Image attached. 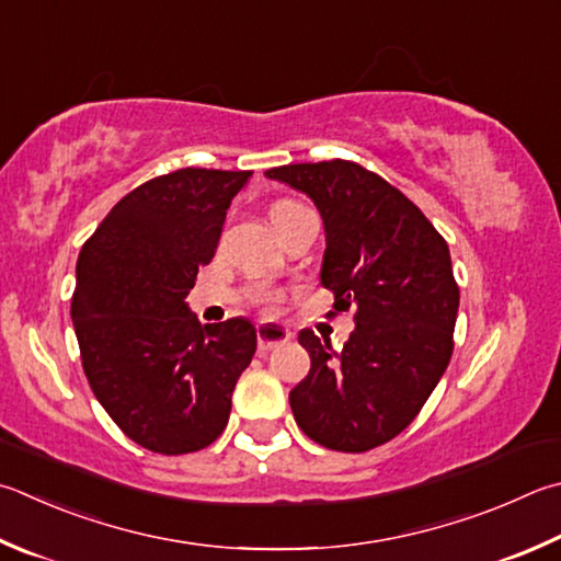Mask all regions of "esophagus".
Masks as SVG:
<instances>
[{
    "instance_id": "34e87169",
    "label": "esophagus",
    "mask_w": 561,
    "mask_h": 561,
    "mask_svg": "<svg viewBox=\"0 0 561 561\" xmlns=\"http://www.w3.org/2000/svg\"><path fill=\"white\" fill-rule=\"evenodd\" d=\"M291 341V331L284 329L279 323H260L257 325V343L260 351H272L277 345H284Z\"/></svg>"
}]
</instances>
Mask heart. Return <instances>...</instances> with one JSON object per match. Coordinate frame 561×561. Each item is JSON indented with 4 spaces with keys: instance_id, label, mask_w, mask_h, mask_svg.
I'll list each match as a JSON object with an SVG mask.
<instances>
[{
    "instance_id": "heart-1",
    "label": "heart",
    "mask_w": 561,
    "mask_h": 561,
    "mask_svg": "<svg viewBox=\"0 0 561 561\" xmlns=\"http://www.w3.org/2000/svg\"><path fill=\"white\" fill-rule=\"evenodd\" d=\"M294 208H301V206H299V203H291V201H282V203H277V206L272 208V216H274V213H284V210H294ZM257 301H260V304H267V307H270V304L277 301V294L262 289V291L257 294Z\"/></svg>"
}]
</instances>
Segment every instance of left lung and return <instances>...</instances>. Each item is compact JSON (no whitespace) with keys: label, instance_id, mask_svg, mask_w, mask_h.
Returning <instances> with one entry per match:
<instances>
[{"label":"left lung","instance_id":"left-lung-1","mask_svg":"<svg viewBox=\"0 0 561 561\" xmlns=\"http://www.w3.org/2000/svg\"><path fill=\"white\" fill-rule=\"evenodd\" d=\"M264 176L319 208V279L335 294V311H355L343 351L309 329L299 333L311 370L289 392L294 420L325 449H375L412 424L451 360L458 287L449 245L404 193L353 161Z\"/></svg>","mask_w":561,"mask_h":561}]
</instances>
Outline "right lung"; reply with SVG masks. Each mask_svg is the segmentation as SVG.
<instances>
[{
	"instance_id": "obj_1",
	"label": "right lung",
	"mask_w": 561,
	"mask_h": 561,
	"mask_svg": "<svg viewBox=\"0 0 561 561\" xmlns=\"http://www.w3.org/2000/svg\"><path fill=\"white\" fill-rule=\"evenodd\" d=\"M250 176L179 169L151 179L80 250L70 319L88 382L112 422L154 454L201 451L218 439L257 348L248 319L201 325L186 304Z\"/></svg>"
}]
</instances>
